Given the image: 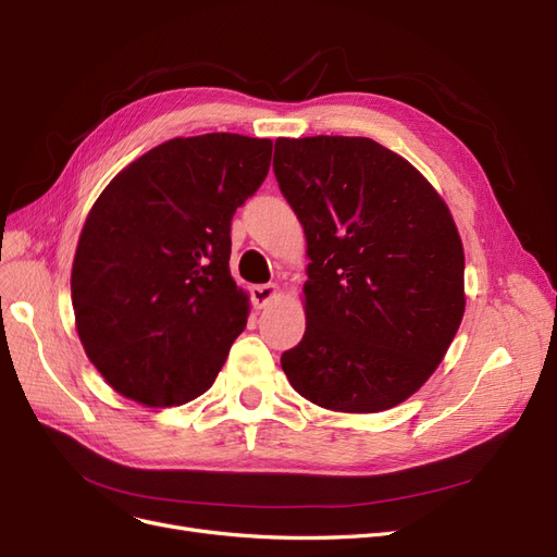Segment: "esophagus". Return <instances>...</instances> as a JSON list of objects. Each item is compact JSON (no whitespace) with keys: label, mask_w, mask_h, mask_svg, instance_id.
Masks as SVG:
<instances>
[{"label":"esophagus","mask_w":557,"mask_h":557,"mask_svg":"<svg viewBox=\"0 0 557 557\" xmlns=\"http://www.w3.org/2000/svg\"><path fill=\"white\" fill-rule=\"evenodd\" d=\"M250 296H252V305L257 310H261V307H265L277 296V284H257L250 289Z\"/></svg>","instance_id":"34e87169"}]
</instances>
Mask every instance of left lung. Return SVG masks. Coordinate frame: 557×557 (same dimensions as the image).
<instances>
[{
  "label": "left lung",
  "instance_id": "1",
  "mask_svg": "<svg viewBox=\"0 0 557 557\" xmlns=\"http://www.w3.org/2000/svg\"><path fill=\"white\" fill-rule=\"evenodd\" d=\"M273 170L310 255L307 327L282 354L286 379L342 413L401 404L463 319V245L445 201L369 137H280Z\"/></svg>",
  "mask_w": 557,
  "mask_h": 557
}]
</instances>
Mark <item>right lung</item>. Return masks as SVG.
<instances>
[{
  "label": "right lung",
  "mask_w": 557,
  "mask_h": 557,
  "mask_svg": "<svg viewBox=\"0 0 557 557\" xmlns=\"http://www.w3.org/2000/svg\"><path fill=\"white\" fill-rule=\"evenodd\" d=\"M273 141L176 137L119 172L79 234L71 294L82 346L119 395L178 406L209 389L247 323L232 218Z\"/></svg>",
  "instance_id": "add662e5"
}]
</instances>
